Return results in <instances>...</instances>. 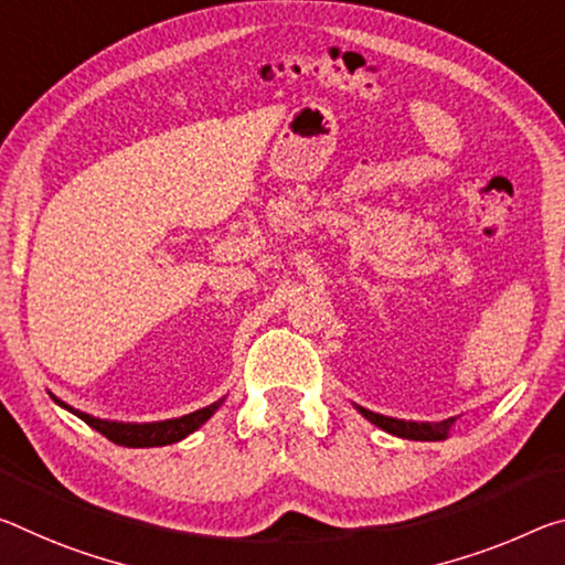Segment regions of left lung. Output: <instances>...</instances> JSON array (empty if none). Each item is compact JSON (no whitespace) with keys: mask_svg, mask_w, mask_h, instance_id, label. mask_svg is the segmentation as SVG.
<instances>
[{"mask_svg":"<svg viewBox=\"0 0 565 565\" xmlns=\"http://www.w3.org/2000/svg\"><path fill=\"white\" fill-rule=\"evenodd\" d=\"M356 409H360L362 415L370 419L372 425L382 427L384 433H390V435L405 437V440H427V443L445 440L447 433H450L452 423H455V417L443 419V423H407V419L384 417V415H377V412H370V409H364V407H356Z\"/></svg>","mask_w":565,"mask_h":565,"instance_id":"1","label":"left lung"}]
</instances>
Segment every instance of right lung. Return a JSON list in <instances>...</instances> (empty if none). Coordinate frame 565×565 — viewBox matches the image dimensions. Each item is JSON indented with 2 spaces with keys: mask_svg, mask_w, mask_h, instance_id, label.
<instances>
[{
  "mask_svg": "<svg viewBox=\"0 0 565 565\" xmlns=\"http://www.w3.org/2000/svg\"><path fill=\"white\" fill-rule=\"evenodd\" d=\"M57 402L60 407H65L77 415L83 423H87L97 433L105 435L107 440L115 443V445H122V447H160V445H173L178 440H183L191 433H195L205 419H211L213 412L221 407V402H213V405L203 407V409H195L191 415H183V417H175V419H163V423H146V425H132V423H110V419H100V417H93L87 415V412H79L75 407L65 405V402L52 397Z\"/></svg>",
  "mask_w": 565,
  "mask_h": 565,
  "instance_id": "1",
  "label": "right lung"
}]
</instances>
